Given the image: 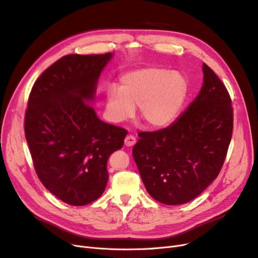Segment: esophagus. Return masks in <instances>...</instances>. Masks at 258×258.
<instances>
[{"instance_id": "obj_1", "label": "esophagus", "mask_w": 258, "mask_h": 258, "mask_svg": "<svg viewBox=\"0 0 258 258\" xmlns=\"http://www.w3.org/2000/svg\"><path fill=\"white\" fill-rule=\"evenodd\" d=\"M136 142H137V139L135 136L129 135L126 137V139H124V145L126 146H134Z\"/></svg>"}]
</instances>
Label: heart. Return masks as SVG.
I'll list each match as a JSON object with an SVG mask.
<instances>
[{"instance_id":"obj_1","label":"heart","mask_w":258,"mask_h":258,"mask_svg":"<svg viewBox=\"0 0 258 258\" xmlns=\"http://www.w3.org/2000/svg\"><path fill=\"white\" fill-rule=\"evenodd\" d=\"M187 92V80L177 71L155 67L134 70L120 77V87L106 88V113L111 120L121 122L131 118L139 106L147 126L165 127L181 111Z\"/></svg>"}]
</instances>
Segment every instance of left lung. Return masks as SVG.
Segmentation results:
<instances>
[{
  "mask_svg": "<svg viewBox=\"0 0 258 258\" xmlns=\"http://www.w3.org/2000/svg\"><path fill=\"white\" fill-rule=\"evenodd\" d=\"M204 85L167 128L139 132L132 148L147 192L161 204H186L204 191L224 165L233 129L231 99L213 70L202 66Z\"/></svg>",
  "mask_w": 258,
  "mask_h": 258,
  "instance_id": "left-lung-1",
  "label": "left lung"
}]
</instances>
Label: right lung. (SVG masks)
<instances>
[{
	"label": "right lung",
	"instance_id": "obj_1",
	"mask_svg": "<svg viewBox=\"0 0 258 258\" xmlns=\"http://www.w3.org/2000/svg\"><path fill=\"white\" fill-rule=\"evenodd\" d=\"M113 54H68L38 77L31 89L25 132L35 172L52 195L85 206L103 194L106 163L128 131L98 118V79Z\"/></svg>",
	"mask_w": 258,
	"mask_h": 258
}]
</instances>
